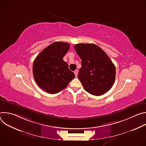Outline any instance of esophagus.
Returning <instances> with one entry per match:
<instances>
[{"label": "esophagus", "instance_id": "obj_1", "mask_svg": "<svg viewBox=\"0 0 146 146\" xmlns=\"http://www.w3.org/2000/svg\"><path fill=\"white\" fill-rule=\"evenodd\" d=\"M78 70H76L74 72V74H75V76H76V77H77V74H78Z\"/></svg>", "mask_w": 146, "mask_h": 146}]
</instances>
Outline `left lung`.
I'll return each mask as SVG.
<instances>
[{"label":"left lung","instance_id":"obj_1","mask_svg":"<svg viewBox=\"0 0 146 146\" xmlns=\"http://www.w3.org/2000/svg\"><path fill=\"white\" fill-rule=\"evenodd\" d=\"M74 49L81 59L78 78L85 90L95 96H100L112 87L115 68L102 48L95 44L80 43Z\"/></svg>","mask_w":146,"mask_h":146}]
</instances>
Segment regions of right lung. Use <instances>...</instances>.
<instances>
[{"label": "right lung", "instance_id": "add662e5", "mask_svg": "<svg viewBox=\"0 0 146 146\" xmlns=\"http://www.w3.org/2000/svg\"><path fill=\"white\" fill-rule=\"evenodd\" d=\"M69 48L68 43L56 41L41 51L33 62L35 80L38 86L47 93H58L75 77L68 64L63 60Z\"/></svg>", "mask_w": 146, "mask_h": 146}]
</instances>
